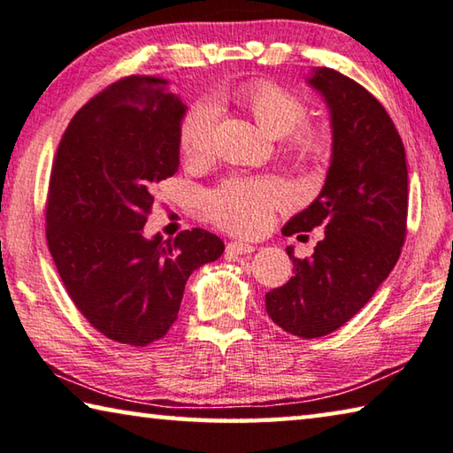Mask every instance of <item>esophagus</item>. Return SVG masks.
I'll return each mask as SVG.
<instances>
[{
    "label": "esophagus",
    "mask_w": 453,
    "mask_h": 453,
    "mask_svg": "<svg viewBox=\"0 0 453 453\" xmlns=\"http://www.w3.org/2000/svg\"><path fill=\"white\" fill-rule=\"evenodd\" d=\"M253 250H255L253 244L242 242V241H233L226 244V253H231V255H250Z\"/></svg>",
    "instance_id": "obj_1"
}]
</instances>
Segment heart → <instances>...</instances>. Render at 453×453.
Here are the masks:
<instances>
[{
	"mask_svg": "<svg viewBox=\"0 0 453 453\" xmlns=\"http://www.w3.org/2000/svg\"><path fill=\"white\" fill-rule=\"evenodd\" d=\"M239 102L271 136H280L288 158L303 166H319L329 157V136L321 126L303 122L307 104L273 81L257 80L239 90ZM219 108L196 102L178 130V142L190 158H206L214 146ZM288 200L283 182L273 178H233L206 198V212L214 225L239 234H253L269 225L273 212Z\"/></svg>",
	"mask_w": 453,
	"mask_h": 453,
	"instance_id": "b5f03b06",
	"label": "heart"
}]
</instances>
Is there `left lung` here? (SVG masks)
I'll use <instances>...</instances> for the list:
<instances>
[{
	"label": "left lung",
	"instance_id": "obj_1",
	"mask_svg": "<svg viewBox=\"0 0 453 453\" xmlns=\"http://www.w3.org/2000/svg\"><path fill=\"white\" fill-rule=\"evenodd\" d=\"M309 84L331 110L333 157L321 195L283 234L323 226L325 236L307 258L288 247L295 277L265 295L273 321L301 339L329 335L367 305L402 255L410 198L405 148L381 102L329 68Z\"/></svg>",
	"mask_w": 453,
	"mask_h": 453
}]
</instances>
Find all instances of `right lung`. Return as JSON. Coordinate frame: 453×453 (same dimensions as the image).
<instances>
[{
	"label": "right lung",
	"mask_w": 453,
	"mask_h": 453,
	"mask_svg": "<svg viewBox=\"0 0 453 453\" xmlns=\"http://www.w3.org/2000/svg\"><path fill=\"white\" fill-rule=\"evenodd\" d=\"M184 110L166 80L126 76L78 110L51 165L48 249L73 305L116 343L165 337L192 271L225 250L204 228L144 239L154 184L178 170Z\"/></svg>",
	"instance_id": "1"
}]
</instances>
